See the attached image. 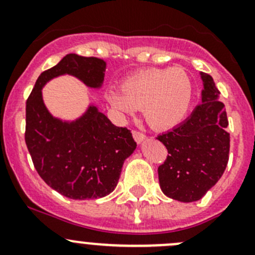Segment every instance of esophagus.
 <instances>
[{
	"label": "esophagus",
	"instance_id": "obj_1",
	"mask_svg": "<svg viewBox=\"0 0 255 255\" xmlns=\"http://www.w3.org/2000/svg\"><path fill=\"white\" fill-rule=\"evenodd\" d=\"M132 134H133V138H134V140L137 143H142L143 140H145V138H146V135L144 134V133L139 132V130H135V129L133 130Z\"/></svg>",
	"mask_w": 255,
	"mask_h": 255
}]
</instances>
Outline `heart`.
Returning a JSON list of instances; mask_svg holds the SVG:
<instances>
[{
    "label": "heart",
    "instance_id": "1",
    "mask_svg": "<svg viewBox=\"0 0 255 255\" xmlns=\"http://www.w3.org/2000/svg\"><path fill=\"white\" fill-rule=\"evenodd\" d=\"M194 99V85L181 68L146 69L126 79L122 91H112L115 109L133 115L143 110L146 123L154 129H169L186 118Z\"/></svg>",
    "mask_w": 255,
    "mask_h": 255
}]
</instances>
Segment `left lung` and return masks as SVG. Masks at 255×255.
Wrapping results in <instances>:
<instances>
[{"instance_id":"8db88e82","label":"left lung","mask_w":255,"mask_h":255,"mask_svg":"<svg viewBox=\"0 0 255 255\" xmlns=\"http://www.w3.org/2000/svg\"><path fill=\"white\" fill-rule=\"evenodd\" d=\"M201 78V104L185 122L156 137L168 149L158 168L159 184L166 196L181 202L201 199L225 173L230 155L225 105L213 79L205 73Z\"/></svg>"}]
</instances>
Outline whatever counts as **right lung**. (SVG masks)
Instances as JSON below:
<instances>
[{
	"mask_svg": "<svg viewBox=\"0 0 255 255\" xmlns=\"http://www.w3.org/2000/svg\"><path fill=\"white\" fill-rule=\"evenodd\" d=\"M105 68L102 59L68 54L40 74L25 102L24 139L35 170L51 189L69 199H100L113 191L137 143L129 129L116 127L94 106L73 123L53 118L43 104L42 87L63 74L100 87Z\"/></svg>",
	"mask_w": 255,
	"mask_h": 255,
	"instance_id": "add662e5",
	"label": "right lung"
}]
</instances>
